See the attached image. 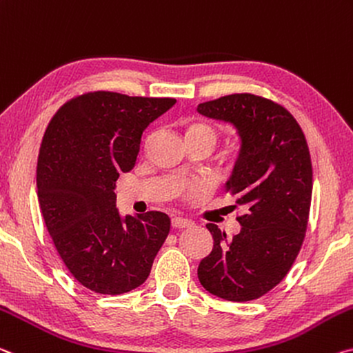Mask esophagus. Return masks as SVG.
Wrapping results in <instances>:
<instances>
[{"label":"esophagus","instance_id":"esophagus-1","mask_svg":"<svg viewBox=\"0 0 353 353\" xmlns=\"http://www.w3.org/2000/svg\"><path fill=\"white\" fill-rule=\"evenodd\" d=\"M171 225H172V228H176V229H182V228H188V226H192L193 223L190 221V220H187V218H182V216H174L171 220Z\"/></svg>","mask_w":353,"mask_h":353}]
</instances>
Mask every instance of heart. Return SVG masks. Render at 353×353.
<instances>
[{
  "instance_id": "heart-1",
  "label": "heart",
  "mask_w": 353,
  "mask_h": 353,
  "mask_svg": "<svg viewBox=\"0 0 353 353\" xmlns=\"http://www.w3.org/2000/svg\"><path fill=\"white\" fill-rule=\"evenodd\" d=\"M192 138L207 139V141L214 143V146H215L218 133H216V130L212 125L204 124V122H199V124L192 125V128H190V130H188V139H192Z\"/></svg>"
}]
</instances>
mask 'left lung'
<instances>
[{"mask_svg":"<svg viewBox=\"0 0 353 353\" xmlns=\"http://www.w3.org/2000/svg\"><path fill=\"white\" fill-rule=\"evenodd\" d=\"M198 113L236 127L240 152L225 193L245 207L231 240L207 225L214 248L199 262V283L229 301L259 299L288 275L303 243L312 193L306 138L284 106L254 94L199 103Z\"/></svg>","mask_w":353,"mask_h":353,"instance_id":"left-lung-1","label":"left lung"}]
</instances>
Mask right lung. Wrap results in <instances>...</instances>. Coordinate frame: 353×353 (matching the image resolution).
Listing matches in <instances>:
<instances>
[{"instance_id":"obj_1","label":"right lung","mask_w":353,"mask_h":353,"mask_svg":"<svg viewBox=\"0 0 353 353\" xmlns=\"http://www.w3.org/2000/svg\"><path fill=\"white\" fill-rule=\"evenodd\" d=\"M176 99L86 92L56 111L37 160V198L61 259L97 294L146 281L170 232L163 212L121 216L116 181L137 163L141 135Z\"/></svg>"}]
</instances>
